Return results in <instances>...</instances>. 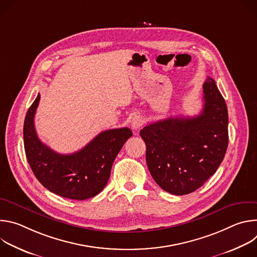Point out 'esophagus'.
<instances>
[{"mask_svg":"<svg viewBox=\"0 0 257 257\" xmlns=\"http://www.w3.org/2000/svg\"><path fill=\"white\" fill-rule=\"evenodd\" d=\"M144 123V120L142 117L140 116H134L131 120V127L134 129V130H138Z\"/></svg>","mask_w":257,"mask_h":257,"instance_id":"obj_1","label":"esophagus"}]
</instances>
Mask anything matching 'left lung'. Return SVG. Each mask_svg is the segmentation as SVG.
I'll use <instances>...</instances> for the list:
<instances>
[{
  "mask_svg": "<svg viewBox=\"0 0 257 257\" xmlns=\"http://www.w3.org/2000/svg\"><path fill=\"white\" fill-rule=\"evenodd\" d=\"M202 87L204 104L198 116L168 118L140 130L151 175L171 194L185 195L201 187L227 152V104L212 78Z\"/></svg>",
  "mask_w": 257,
  "mask_h": 257,
  "instance_id": "obj_1",
  "label": "left lung"
}]
</instances>
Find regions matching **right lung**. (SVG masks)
<instances>
[{"mask_svg":"<svg viewBox=\"0 0 257 257\" xmlns=\"http://www.w3.org/2000/svg\"><path fill=\"white\" fill-rule=\"evenodd\" d=\"M40 93L28 108L23 137L27 162L44 187L65 198L84 200L97 195L106 185L113 163L132 131L127 128L99 133L79 152L61 155L44 144L34 128Z\"/></svg>","mask_w":257,"mask_h":257,"instance_id":"add662e5","label":"right lung"}]
</instances>
